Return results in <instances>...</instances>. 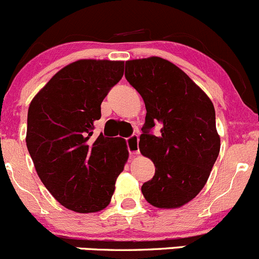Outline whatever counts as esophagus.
Returning a JSON list of instances; mask_svg holds the SVG:
<instances>
[{"mask_svg":"<svg viewBox=\"0 0 259 259\" xmlns=\"http://www.w3.org/2000/svg\"><path fill=\"white\" fill-rule=\"evenodd\" d=\"M126 146L130 155H137L139 154V138L138 135H132L126 139Z\"/></svg>","mask_w":259,"mask_h":259,"instance_id":"obj_1","label":"esophagus"}]
</instances>
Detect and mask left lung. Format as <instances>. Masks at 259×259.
I'll return each instance as SVG.
<instances>
[{
    "mask_svg": "<svg viewBox=\"0 0 259 259\" xmlns=\"http://www.w3.org/2000/svg\"><path fill=\"white\" fill-rule=\"evenodd\" d=\"M125 77L145 103L139 149L155 165L142 187L156 208H179L195 198L218 158L221 138L207 94L183 70L161 57L125 62ZM159 123L161 134L151 129Z\"/></svg>",
    "mask_w": 259,
    "mask_h": 259,
    "instance_id": "obj_1",
    "label": "left lung"
}]
</instances>
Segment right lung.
Wrapping results in <instances>:
<instances>
[{
    "label": "right lung",
    "instance_id": "obj_1",
    "mask_svg": "<svg viewBox=\"0 0 259 259\" xmlns=\"http://www.w3.org/2000/svg\"><path fill=\"white\" fill-rule=\"evenodd\" d=\"M124 61L79 60L60 70L32 99L26 145L52 197L77 213L103 210L129 158L121 138H93L101 103L121 80Z\"/></svg>",
    "mask_w": 259,
    "mask_h": 259
}]
</instances>
